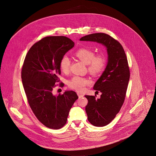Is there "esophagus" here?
<instances>
[{"mask_svg":"<svg viewBox=\"0 0 156 156\" xmlns=\"http://www.w3.org/2000/svg\"><path fill=\"white\" fill-rule=\"evenodd\" d=\"M77 94H78V96L79 97V98H81L84 96V95L83 94H80V93H77Z\"/></svg>","mask_w":156,"mask_h":156,"instance_id":"34e87169","label":"esophagus"}]
</instances>
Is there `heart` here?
I'll return each mask as SVG.
<instances>
[{
	"label": "heart",
	"instance_id": "b5f03b06",
	"mask_svg": "<svg viewBox=\"0 0 156 156\" xmlns=\"http://www.w3.org/2000/svg\"><path fill=\"white\" fill-rule=\"evenodd\" d=\"M75 57L81 62L87 65V69L90 73L93 75H97L104 70L106 60L104 55H98L95 56L94 51L89 48H81L75 54ZM70 65V61L67 56H64L62 58L60 67L62 72L66 73L69 71ZM69 86L78 92H83L86 87L89 84V81L79 76H73L69 81Z\"/></svg>",
	"mask_w": 156,
	"mask_h": 156
}]
</instances>
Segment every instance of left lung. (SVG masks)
Instances as JSON below:
<instances>
[{
  "label": "left lung",
  "instance_id": "obj_1",
  "mask_svg": "<svg viewBox=\"0 0 156 156\" xmlns=\"http://www.w3.org/2000/svg\"><path fill=\"white\" fill-rule=\"evenodd\" d=\"M80 41H93L104 45L108 58L105 70L96 81L94 89L101 92V98L86 95L87 119L91 124L104 126L110 123L119 113L124 102L129 70L122 45L104 33H95L81 37Z\"/></svg>",
  "mask_w": 156,
  "mask_h": 156
}]
</instances>
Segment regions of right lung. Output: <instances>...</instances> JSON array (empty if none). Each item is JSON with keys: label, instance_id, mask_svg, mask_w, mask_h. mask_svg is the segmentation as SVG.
Segmentation results:
<instances>
[{"label": "right lung", "instance_id": "1", "mask_svg": "<svg viewBox=\"0 0 156 156\" xmlns=\"http://www.w3.org/2000/svg\"><path fill=\"white\" fill-rule=\"evenodd\" d=\"M74 45L64 36L44 37L30 48L22 67V83L32 110L40 122L51 129L66 124L69 111L78 98L72 90L62 94L52 93L55 84L59 82L60 61Z\"/></svg>", "mask_w": 156, "mask_h": 156}]
</instances>
